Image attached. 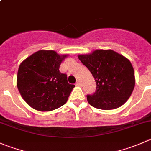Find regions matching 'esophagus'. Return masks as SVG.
Segmentation results:
<instances>
[{
    "label": "esophagus",
    "mask_w": 151,
    "mask_h": 151,
    "mask_svg": "<svg viewBox=\"0 0 151 151\" xmlns=\"http://www.w3.org/2000/svg\"><path fill=\"white\" fill-rule=\"evenodd\" d=\"M81 82L80 81V80H78V81H77V83H76V86H81Z\"/></svg>",
    "instance_id": "esophagus-1"
}]
</instances>
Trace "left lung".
<instances>
[{
    "label": "left lung",
    "instance_id": "1",
    "mask_svg": "<svg viewBox=\"0 0 151 151\" xmlns=\"http://www.w3.org/2000/svg\"><path fill=\"white\" fill-rule=\"evenodd\" d=\"M78 58L96 81V91L87 96L91 106L111 110L126 102L135 86L134 68L128 58L111 49H96Z\"/></svg>",
    "mask_w": 151,
    "mask_h": 151
}]
</instances>
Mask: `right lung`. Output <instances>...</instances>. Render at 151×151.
Returning a JSON list of instances; mask_svg holds the SVG:
<instances>
[{"mask_svg":"<svg viewBox=\"0 0 151 151\" xmlns=\"http://www.w3.org/2000/svg\"><path fill=\"white\" fill-rule=\"evenodd\" d=\"M68 55L53 50H40L20 63L17 86L25 102L34 109L50 111L66 103L74 85L60 72V65Z\"/></svg>","mask_w":151,"mask_h":151,"instance_id":"1","label":"right lung"}]
</instances>
